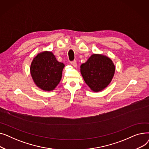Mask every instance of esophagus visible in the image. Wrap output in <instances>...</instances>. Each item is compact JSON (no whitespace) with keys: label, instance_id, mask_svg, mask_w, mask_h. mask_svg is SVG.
<instances>
[{"label":"esophagus","instance_id":"34e87169","mask_svg":"<svg viewBox=\"0 0 149 149\" xmlns=\"http://www.w3.org/2000/svg\"><path fill=\"white\" fill-rule=\"evenodd\" d=\"M70 64H71L73 66H74V67L77 66V61H76L75 60H74V61H70Z\"/></svg>","mask_w":149,"mask_h":149}]
</instances>
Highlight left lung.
I'll list each match as a JSON object with an SVG mask.
<instances>
[{
  "label": "left lung",
  "instance_id": "8db88e82",
  "mask_svg": "<svg viewBox=\"0 0 149 149\" xmlns=\"http://www.w3.org/2000/svg\"><path fill=\"white\" fill-rule=\"evenodd\" d=\"M115 68L111 58L101 54H93L80 66L85 83L93 92L106 88L111 83Z\"/></svg>",
  "mask_w": 149,
  "mask_h": 149
}]
</instances>
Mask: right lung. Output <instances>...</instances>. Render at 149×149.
Segmentation results:
<instances>
[{
    "label": "right lung",
    "mask_w": 149,
    "mask_h": 149,
    "mask_svg": "<svg viewBox=\"0 0 149 149\" xmlns=\"http://www.w3.org/2000/svg\"><path fill=\"white\" fill-rule=\"evenodd\" d=\"M65 65L58 62L52 52L44 51L33 59L30 71L38 88L46 91L55 89L61 79Z\"/></svg>",
    "instance_id": "add662e5"
}]
</instances>
